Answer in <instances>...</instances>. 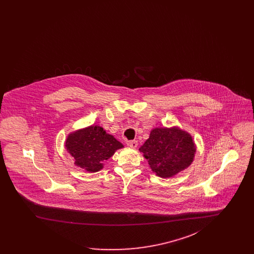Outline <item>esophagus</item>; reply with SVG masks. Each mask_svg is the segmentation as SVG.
<instances>
[{
    "label": "esophagus",
    "instance_id": "obj_1",
    "mask_svg": "<svg viewBox=\"0 0 254 254\" xmlns=\"http://www.w3.org/2000/svg\"><path fill=\"white\" fill-rule=\"evenodd\" d=\"M128 146H130V147H132V148H135V147H137V145H138V142L137 141H129V142H127V143Z\"/></svg>",
    "mask_w": 254,
    "mask_h": 254
}]
</instances>
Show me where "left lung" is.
<instances>
[{
    "label": "left lung",
    "instance_id": "obj_1",
    "mask_svg": "<svg viewBox=\"0 0 254 254\" xmlns=\"http://www.w3.org/2000/svg\"><path fill=\"white\" fill-rule=\"evenodd\" d=\"M139 150L156 175L169 178L191 165L196 146L190 134L177 127H157Z\"/></svg>",
    "mask_w": 254,
    "mask_h": 254
}]
</instances>
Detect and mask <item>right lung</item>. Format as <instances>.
<instances>
[{"instance_id": "right-lung-1", "label": "right lung", "mask_w": 254, "mask_h": 254, "mask_svg": "<svg viewBox=\"0 0 254 254\" xmlns=\"http://www.w3.org/2000/svg\"><path fill=\"white\" fill-rule=\"evenodd\" d=\"M65 147L74 158L76 166L89 172H97L103 169V162L124 145L103 127L90 126L70 133L65 140Z\"/></svg>"}]
</instances>
